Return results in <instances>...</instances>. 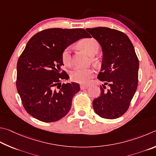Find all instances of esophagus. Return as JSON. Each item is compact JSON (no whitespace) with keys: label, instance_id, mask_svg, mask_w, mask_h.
I'll return each mask as SVG.
<instances>
[{"label":"esophagus","instance_id":"1","mask_svg":"<svg viewBox=\"0 0 156 156\" xmlns=\"http://www.w3.org/2000/svg\"><path fill=\"white\" fill-rule=\"evenodd\" d=\"M88 86H89L88 85H81V86H80V88H81V90H84V89L88 88Z\"/></svg>","mask_w":156,"mask_h":156}]
</instances>
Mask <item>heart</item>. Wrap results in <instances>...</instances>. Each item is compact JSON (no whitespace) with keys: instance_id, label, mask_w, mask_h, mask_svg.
<instances>
[{"instance_id":"1","label":"heart","mask_w":156,"mask_h":156,"mask_svg":"<svg viewBox=\"0 0 156 156\" xmlns=\"http://www.w3.org/2000/svg\"><path fill=\"white\" fill-rule=\"evenodd\" d=\"M80 46L82 50L89 55L93 56L97 53L99 48V44L97 40L94 39H85L80 43ZM62 62L65 66H70L72 64V54L71 47L69 46L63 51ZM94 76V71L90 68H75L70 72L71 80L79 83L86 84L90 82Z\"/></svg>"}]
</instances>
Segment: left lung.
Listing matches in <instances>:
<instances>
[{"instance_id": "left-lung-1", "label": "left lung", "mask_w": 156, "mask_h": 156, "mask_svg": "<svg viewBox=\"0 0 156 156\" xmlns=\"http://www.w3.org/2000/svg\"><path fill=\"white\" fill-rule=\"evenodd\" d=\"M86 30L99 43L103 52L101 69L97 78L104 83L92 106L102 118L117 119L126 112L137 89L138 59L124 33L108 27Z\"/></svg>"}]
</instances>
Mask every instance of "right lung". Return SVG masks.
<instances>
[{
	"instance_id": "1",
	"label": "right lung",
	"mask_w": 156,
	"mask_h": 156,
	"mask_svg": "<svg viewBox=\"0 0 156 156\" xmlns=\"http://www.w3.org/2000/svg\"><path fill=\"white\" fill-rule=\"evenodd\" d=\"M91 37L83 29L43 30L29 40L17 64L16 87L24 109L46 122L57 121L68 113L80 84H62L69 76L61 70L62 53L81 38Z\"/></svg>"
}]
</instances>
